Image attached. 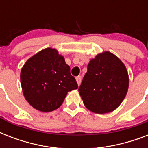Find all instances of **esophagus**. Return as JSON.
Segmentation results:
<instances>
[{
    "instance_id": "esophagus-1",
    "label": "esophagus",
    "mask_w": 148,
    "mask_h": 148,
    "mask_svg": "<svg viewBox=\"0 0 148 148\" xmlns=\"http://www.w3.org/2000/svg\"><path fill=\"white\" fill-rule=\"evenodd\" d=\"M76 81H77V83L78 85H80L81 83V76H77L76 77Z\"/></svg>"
}]
</instances>
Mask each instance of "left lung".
<instances>
[{
  "mask_svg": "<svg viewBox=\"0 0 148 148\" xmlns=\"http://www.w3.org/2000/svg\"><path fill=\"white\" fill-rule=\"evenodd\" d=\"M128 86L126 67L117 56L105 51L90 60L78 90L86 108L102 114L121 103Z\"/></svg>",
  "mask_w": 148,
  "mask_h": 148,
  "instance_id": "8db88e82",
  "label": "left lung"
}]
</instances>
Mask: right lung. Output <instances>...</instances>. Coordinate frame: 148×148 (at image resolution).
Returning a JSON list of instances; mask_svg holds the SVG:
<instances>
[{
    "label": "right lung",
    "instance_id": "1",
    "mask_svg": "<svg viewBox=\"0 0 148 148\" xmlns=\"http://www.w3.org/2000/svg\"><path fill=\"white\" fill-rule=\"evenodd\" d=\"M70 67L58 51H40L27 60L21 72L24 97L34 108L42 112L58 109L68 91L77 89Z\"/></svg>",
    "mask_w": 148,
    "mask_h": 148
}]
</instances>
